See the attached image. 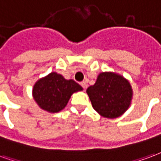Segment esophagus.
Returning a JSON list of instances; mask_svg holds the SVG:
<instances>
[{
  "label": "esophagus",
  "mask_w": 161,
  "mask_h": 161,
  "mask_svg": "<svg viewBox=\"0 0 161 161\" xmlns=\"http://www.w3.org/2000/svg\"><path fill=\"white\" fill-rule=\"evenodd\" d=\"M80 86H81L82 87H83V89H84V90H85V89H86V87H87V84H86V81L80 82Z\"/></svg>",
  "instance_id": "esophagus-1"
}]
</instances>
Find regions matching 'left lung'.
Instances as JSON below:
<instances>
[{
  "label": "left lung",
  "instance_id": "8db88e82",
  "mask_svg": "<svg viewBox=\"0 0 161 161\" xmlns=\"http://www.w3.org/2000/svg\"><path fill=\"white\" fill-rule=\"evenodd\" d=\"M86 92L93 109L107 118L124 114L130 107L133 95L130 82L111 72L100 73L94 85L89 86Z\"/></svg>",
  "mask_w": 161,
  "mask_h": 161
}]
</instances>
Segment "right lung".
<instances>
[{
	"label": "right lung",
	"mask_w": 161,
	"mask_h": 161,
	"mask_svg": "<svg viewBox=\"0 0 161 161\" xmlns=\"http://www.w3.org/2000/svg\"><path fill=\"white\" fill-rule=\"evenodd\" d=\"M81 90L75 80L64 79L63 75L52 72L35 83L32 95L41 109L56 113L65 108L74 92Z\"/></svg>",
	"instance_id": "1"
}]
</instances>
